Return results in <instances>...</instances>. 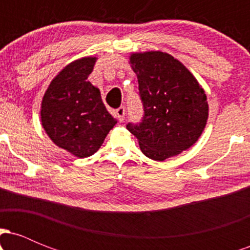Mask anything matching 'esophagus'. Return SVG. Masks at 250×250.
I'll return each instance as SVG.
<instances>
[{
  "instance_id": "34e87169",
  "label": "esophagus",
  "mask_w": 250,
  "mask_h": 250,
  "mask_svg": "<svg viewBox=\"0 0 250 250\" xmlns=\"http://www.w3.org/2000/svg\"><path fill=\"white\" fill-rule=\"evenodd\" d=\"M116 116L119 119V121L122 122L125 117V107L121 105L119 109H116Z\"/></svg>"
}]
</instances>
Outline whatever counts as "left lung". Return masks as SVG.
<instances>
[{
  "mask_svg": "<svg viewBox=\"0 0 250 250\" xmlns=\"http://www.w3.org/2000/svg\"><path fill=\"white\" fill-rule=\"evenodd\" d=\"M130 65L145 113L141 122H129L127 129L139 140L142 153L165 161L191 147L208 119L207 96L193 74L162 51L133 54Z\"/></svg>",
  "mask_w": 250,
  "mask_h": 250,
  "instance_id": "8db88e82",
  "label": "left lung"
}]
</instances>
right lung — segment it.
<instances>
[{
  "mask_svg": "<svg viewBox=\"0 0 250 250\" xmlns=\"http://www.w3.org/2000/svg\"><path fill=\"white\" fill-rule=\"evenodd\" d=\"M95 62V57H83L63 68L42 100L45 133L56 146L80 159L95 154L117 123L99 89L88 81Z\"/></svg>",
  "mask_w": 250,
  "mask_h": 250,
  "instance_id": "right-lung-1",
  "label": "right lung"
}]
</instances>
